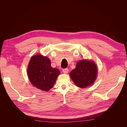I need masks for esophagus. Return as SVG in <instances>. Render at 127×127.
<instances>
[{"instance_id":"obj_1","label":"esophagus","mask_w":127,"mask_h":127,"mask_svg":"<svg viewBox=\"0 0 127 127\" xmlns=\"http://www.w3.org/2000/svg\"><path fill=\"white\" fill-rule=\"evenodd\" d=\"M68 71H69V69L68 68H64L63 69V72L64 73V74H67Z\"/></svg>"}]
</instances>
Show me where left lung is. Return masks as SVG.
Instances as JSON below:
<instances>
[{"mask_svg":"<svg viewBox=\"0 0 127 127\" xmlns=\"http://www.w3.org/2000/svg\"><path fill=\"white\" fill-rule=\"evenodd\" d=\"M70 77L76 86L85 88L91 86L97 77V68L94 61L84 59L77 63L70 72Z\"/></svg>","mask_w":127,"mask_h":127,"instance_id":"8db88e82","label":"left lung"}]
</instances>
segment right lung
Returning a JSON list of instances; mask_svg holds the SVG:
<instances>
[{
	"mask_svg": "<svg viewBox=\"0 0 127 127\" xmlns=\"http://www.w3.org/2000/svg\"><path fill=\"white\" fill-rule=\"evenodd\" d=\"M27 74L34 86L42 91H48L54 85L60 72L51 66V61L48 57L37 55L31 57Z\"/></svg>",
	"mask_w": 127,
	"mask_h": 127,
	"instance_id": "right-lung-1",
	"label": "right lung"
}]
</instances>
